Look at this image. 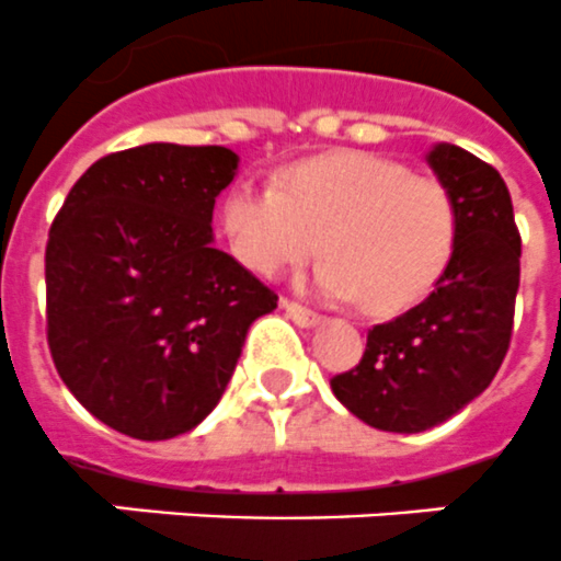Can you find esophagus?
<instances>
[{
	"label": "esophagus",
	"instance_id": "obj_1",
	"mask_svg": "<svg viewBox=\"0 0 561 561\" xmlns=\"http://www.w3.org/2000/svg\"><path fill=\"white\" fill-rule=\"evenodd\" d=\"M282 311L288 313L290 320L296 322V325H302V328H313V325H320L322 322V317L320 313H313V311H308V308H302V305H296V302H290V299H282Z\"/></svg>",
	"mask_w": 561,
	"mask_h": 561
}]
</instances>
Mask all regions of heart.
I'll use <instances>...</instances> for the list:
<instances>
[{"instance_id":"heart-1","label":"heart","mask_w":561,"mask_h":561,"mask_svg":"<svg viewBox=\"0 0 561 561\" xmlns=\"http://www.w3.org/2000/svg\"><path fill=\"white\" fill-rule=\"evenodd\" d=\"M233 256L259 276L313 256L311 288L325 299H363L371 313L421 302L444 276L458 241V209L438 178L386 154L340 149L285 172L282 186L236 181L221 204Z\"/></svg>"}]
</instances>
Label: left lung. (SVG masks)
<instances>
[{
    "mask_svg": "<svg viewBox=\"0 0 561 561\" xmlns=\"http://www.w3.org/2000/svg\"><path fill=\"white\" fill-rule=\"evenodd\" d=\"M426 163L453 195L458 241L444 276L421 305L368 331L359 366L331 391L359 421L383 432H426L493 383L513 334L518 239L504 178L455 144Z\"/></svg>",
    "mask_w": 561,
    "mask_h": 561,
    "instance_id": "1",
    "label": "left lung"
}]
</instances>
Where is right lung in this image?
I'll use <instances>...</instances> for the list:
<instances>
[{"mask_svg": "<svg viewBox=\"0 0 561 561\" xmlns=\"http://www.w3.org/2000/svg\"><path fill=\"white\" fill-rule=\"evenodd\" d=\"M236 172L227 147L144 144L91 163L54 218V366L129 438L195 430L225 394L250 325L279 302L216 248L213 207Z\"/></svg>", "mask_w": 561, "mask_h": 561, "instance_id": "right-lung-1", "label": "right lung"}]
</instances>
